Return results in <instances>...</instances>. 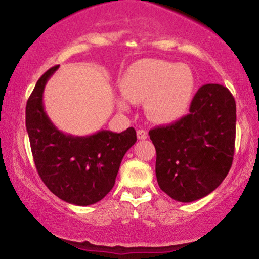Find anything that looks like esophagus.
<instances>
[{"instance_id": "obj_1", "label": "esophagus", "mask_w": 259, "mask_h": 259, "mask_svg": "<svg viewBox=\"0 0 259 259\" xmlns=\"http://www.w3.org/2000/svg\"><path fill=\"white\" fill-rule=\"evenodd\" d=\"M137 137H138V139H139V140L147 139V132L145 130H138Z\"/></svg>"}]
</instances>
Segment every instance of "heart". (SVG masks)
<instances>
[{
    "instance_id": "b5f03b06",
    "label": "heart",
    "mask_w": 259,
    "mask_h": 259,
    "mask_svg": "<svg viewBox=\"0 0 259 259\" xmlns=\"http://www.w3.org/2000/svg\"><path fill=\"white\" fill-rule=\"evenodd\" d=\"M127 100L143 104L152 121L169 123L182 118L189 108L194 91V75L190 67L164 60L146 59L137 62L121 80ZM122 111L128 109L123 98L118 99Z\"/></svg>"
}]
</instances>
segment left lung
I'll return each instance as SVG.
<instances>
[{
	"label": "left lung",
	"instance_id": "1",
	"mask_svg": "<svg viewBox=\"0 0 259 259\" xmlns=\"http://www.w3.org/2000/svg\"><path fill=\"white\" fill-rule=\"evenodd\" d=\"M148 134L157 151L159 187L182 203L201 199L221 185L231 168L236 101L222 84H204L194 95L189 114Z\"/></svg>",
	"mask_w": 259,
	"mask_h": 259
}]
</instances>
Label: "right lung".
Listing matches in <instances>:
<instances>
[{
  "label": "right lung",
  "instance_id": "1",
  "mask_svg": "<svg viewBox=\"0 0 259 259\" xmlns=\"http://www.w3.org/2000/svg\"><path fill=\"white\" fill-rule=\"evenodd\" d=\"M59 66L48 69L27 101L26 127L34 162L46 186L66 203L87 206L100 201L115 184L126 152L136 144L130 127L121 133L101 130L91 136L60 131L44 106V91Z\"/></svg>",
  "mask_w": 259,
  "mask_h": 259
}]
</instances>
